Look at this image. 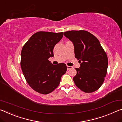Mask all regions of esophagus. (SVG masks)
<instances>
[{
	"label": "esophagus",
	"mask_w": 122,
	"mask_h": 122,
	"mask_svg": "<svg viewBox=\"0 0 122 122\" xmlns=\"http://www.w3.org/2000/svg\"><path fill=\"white\" fill-rule=\"evenodd\" d=\"M67 69H68V70H69V69L72 68V67H71V66H67Z\"/></svg>",
	"instance_id": "obj_1"
}]
</instances>
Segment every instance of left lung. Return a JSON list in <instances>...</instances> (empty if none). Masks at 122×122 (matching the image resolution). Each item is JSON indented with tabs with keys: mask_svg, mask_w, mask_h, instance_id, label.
<instances>
[{
	"mask_svg": "<svg viewBox=\"0 0 122 122\" xmlns=\"http://www.w3.org/2000/svg\"><path fill=\"white\" fill-rule=\"evenodd\" d=\"M64 36L73 43L75 57L80 63L73 78L75 85L85 92L96 91L103 84L108 66L107 55L100 42L84 30L68 31Z\"/></svg>",
	"mask_w": 122,
	"mask_h": 122,
	"instance_id": "1",
	"label": "left lung"
}]
</instances>
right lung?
<instances>
[{
    "label": "right lung",
    "instance_id": "obj_1",
    "mask_svg": "<svg viewBox=\"0 0 122 122\" xmlns=\"http://www.w3.org/2000/svg\"><path fill=\"white\" fill-rule=\"evenodd\" d=\"M63 34L36 32L22 48L20 66L23 75L31 87L40 93L53 92L67 71L65 63L54 65L48 60L54 56V48L62 38Z\"/></svg>",
    "mask_w": 122,
    "mask_h": 122
}]
</instances>
